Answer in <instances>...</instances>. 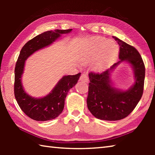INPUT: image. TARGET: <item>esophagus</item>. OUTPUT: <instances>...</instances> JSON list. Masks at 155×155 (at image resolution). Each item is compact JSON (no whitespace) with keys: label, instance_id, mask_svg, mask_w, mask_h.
Returning <instances> with one entry per match:
<instances>
[{"label":"esophagus","instance_id":"obj_1","mask_svg":"<svg viewBox=\"0 0 155 155\" xmlns=\"http://www.w3.org/2000/svg\"><path fill=\"white\" fill-rule=\"evenodd\" d=\"M80 80L81 81H83V82H86L87 83L89 81V77H88V75L87 74H85V73H83L81 75L80 77Z\"/></svg>","mask_w":155,"mask_h":155}]
</instances>
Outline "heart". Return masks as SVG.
Listing matches in <instances>:
<instances>
[{
  "label": "heart",
  "mask_w": 155,
  "mask_h": 155,
  "mask_svg": "<svg viewBox=\"0 0 155 155\" xmlns=\"http://www.w3.org/2000/svg\"><path fill=\"white\" fill-rule=\"evenodd\" d=\"M85 50L89 57H96L95 68L103 70L111 64L117 56L118 48L114 41L107 40L103 37H93L86 41Z\"/></svg>",
  "instance_id": "obj_1"
}]
</instances>
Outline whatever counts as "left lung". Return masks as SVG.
Listing matches in <instances>:
<instances>
[{"label":"left lung","mask_w":155,"mask_h":155,"mask_svg":"<svg viewBox=\"0 0 155 155\" xmlns=\"http://www.w3.org/2000/svg\"><path fill=\"white\" fill-rule=\"evenodd\" d=\"M120 46V61L102 73H89L87 104L94 116L101 120L115 121L127 117L137 106L142 96L145 78V65L135 47L113 37ZM127 61L134 69L136 83L129 90L121 92L110 84V70L120 62Z\"/></svg>","instance_id":"left-lung-1"}]
</instances>
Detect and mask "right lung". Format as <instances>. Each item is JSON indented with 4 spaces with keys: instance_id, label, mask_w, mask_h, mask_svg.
<instances>
[{
    "instance_id": "right-lung-1",
    "label": "right lung",
    "mask_w": 155,
    "mask_h": 155,
    "mask_svg": "<svg viewBox=\"0 0 155 155\" xmlns=\"http://www.w3.org/2000/svg\"><path fill=\"white\" fill-rule=\"evenodd\" d=\"M71 31L56 29L37 35L25 44L18 56L15 67L14 96L22 111L36 121L54 119L61 114L68 92L77 83L81 73L64 76L48 95L41 98H34L26 94L21 83L25 60L34 52L52 44L61 34L68 33Z\"/></svg>"
}]
</instances>
